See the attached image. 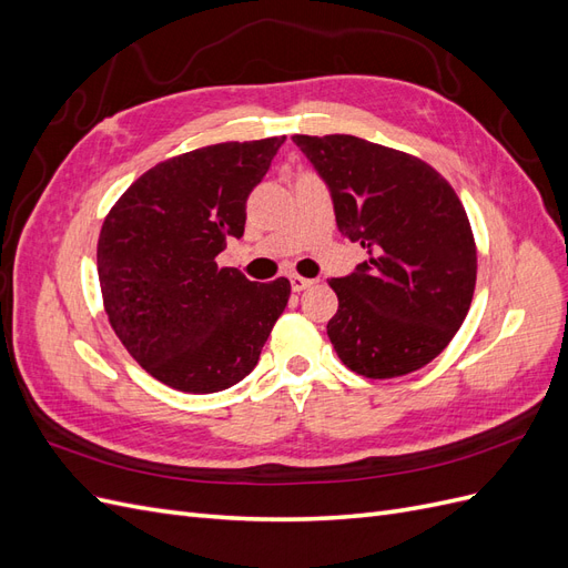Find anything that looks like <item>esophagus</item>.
Returning <instances> with one entry per match:
<instances>
[{
	"label": "esophagus",
	"mask_w": 568,
	"mask_h": 568,
	"mask_svg": "<svg viewBox=\"0 0 568 568\" xmlns=\"http://www.w3.org/2000/svg\"><path fill=\"white\" fill-rule=\"evenodd\" d=\"M288 282H291V288H294V291H305L307 286H313V284H315V280L301 277V274H291Z\"/></svg>",
	"instance_id": "esophagus-1"
}]
</instances>
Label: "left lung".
Returning <instances> with one entry per match:
<instances>
[{"label": "left lung", "instance_id": "8db88e82", "mask_svg": "<svg viewBox=\"0 0 568 568\" xmlns=\"http://www.w3.org/2000/svg\"><path fill=\"white\" fill-rule=\"evenodd\" d=\"M329 186L341 234L367 251L329 286L326 324L341 363L367 379H393L432 363L469 313L476 244L455 189L436 170L353 134H294Z\"/></svg>", "mask_w": 568, "mask_h": 568}]
</instances>
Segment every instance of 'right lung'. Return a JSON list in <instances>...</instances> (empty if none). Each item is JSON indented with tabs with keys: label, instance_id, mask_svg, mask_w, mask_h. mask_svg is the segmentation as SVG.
I'll list each match as a JSON object with an SVG mask.
<instances>
[{
	"label": "right lung",
	"instance_id": "obj_1",
	"mask_svg": "<svg viewBox=\"0 0 568 568\" xmlns=\"http://www.w3.org/2000/svg\"><path fill=\"white\" fill-rule=\"evenodd\" d=\"M284 140L213 144L153 165L101 225L97 270L109 322L170 388L239 384L284 313L286 277L257 284L215 263L230 236H244L246 199Z\"/></svg>",
	"mask_w": 568,
	"mask_h": 568
}]
</instances>
